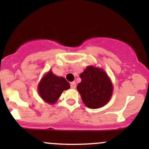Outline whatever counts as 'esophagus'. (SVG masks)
I'll use <instances>...</instances> for the list:
<instances>
[{"mask_svg": "<svg viewBox=\"0 0 149 149\" xmlns=\"http://www.w3.org/2000/svg\"><path fill=\"white\" fill-rule=\"evenodd\" d=\"M70 86L72 88H75L76 87V83L75 82H72L70 84Z\"/></svg>", "mask_w": 149, "mask_h": 149, "instance_id": "34e87169", "label": "esophagus"}]
</instances>
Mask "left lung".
I'll list each match as a JSON object with an SVG mask.
<instances>
[{
    "label": "left lung",
    "instance_id": "8db88e82",
    "mask_svg": "<svg viewBox=\"0 0 149 149\" xmlns=\"http://www.w3.org/2000/svg\"><path fill=\"white\" fill-rule=\"evenodd\" d=\"M80 77L81 82L77 89L87 107L97 109L108 103L112 95L113 86L103 69L90 65L80 74Z\"/></svg>",
    "mask_w": 149,
    "mask_h": 149
}]
</instances>
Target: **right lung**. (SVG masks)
<instances>
[{
  "mask_svg": "<svg viewBox=\"0 0 149 149\" xmlns=\"http://www.w3.org/2000/svg\"><path fill=\"white\" fill-rule=\"evenodd\" d=\"M69 88L70 85L65 78L58 77L49 71L40 80L38 92L44 101L53 104L58 100L63 91Z\"/></svg>",
  "mask_w": 149,
  "mask_h": 149,
  "instance_id": "add662e5",
  "label": "right lung"
}]
</instances>
